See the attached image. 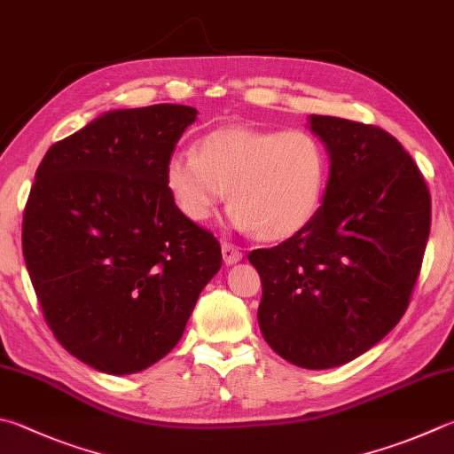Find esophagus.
Segmentation results:
<instances>
[{
  "instance_id": "esophagus-1",
  "label": "esophagus",
  "mask_w": 454,
  "mask_h": 454,
  "mask_svg": "<svg viewBox=\"0 0 454 454\" xmlns=\"http://www.w3.org/2000/svg\"><path fill=\"white\" fill-rule=\"evenodd\" d=\"M222 255H224L226 266H234V263L242 260L240 248H236L232 242H222Z\"/></svg>"
}]
</instances>
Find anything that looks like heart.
<instances>
[{
  "mask_svg": "<svg viewBox=\"0 0 454 454\" xmlns=\"http://www.w3.org/2000/svg\"><path fill=\"white\" fill-rule=\"evenodd\" d=\"M329 160L306 129H214L164 164V186L191 222L208 220L228 191L230 224L263 242L300 234L324 200Z\"/></svg>",
  "mask_w": 454,
  "mask_h": 454,
  "instance_id": "b5f03b06",
  "label": "heart"
}]
</instances>
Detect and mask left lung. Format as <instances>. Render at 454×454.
Returning <instances> with one entry per match:
<instances>
[{"label": "left lung", "instance_id": "1", "mask_svg": "<svg viewBox=\"0 0 454 454\" xmlns=\"http://www.w3.org/2000/svg\"><path fill=\"white\" fill-rule=\"evenodd\" d=\"M308 127L329 156L324 202L300 234L248 260L262 278L263 340L319 371L349 364L399 324L421 271L431 196L383 129L324 114Z\"/></svg>", "mask_w": 454, "mask_h": 454}]
</instances>
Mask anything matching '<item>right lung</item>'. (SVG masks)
Returning a JSON list of instances; mask_svg holds the SVG:
<instances>
[{
	"instance_id": "add662e5",
	"label": "right lung",
	"mask_w": 454,
	"mask_h": 454,
	"mask_svg": "<svg viewBox=\"0 0 454 454\" xmlns=\"http://www.w3.org/2000/svg\"><path fill=\"white\" fill-rule=\"evenodd\" d=\"M196 114L168 103L106 111L35 172L21 234L33 290L57 341L103 373H138L170 353L222 266L216 238L164 186Z\"/></svg>"
}]
</instances>
